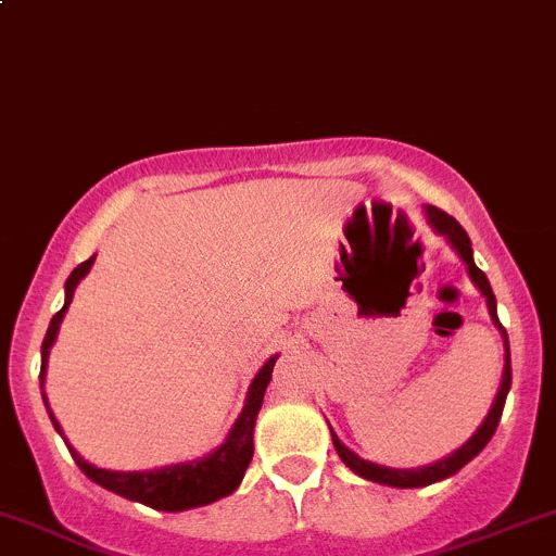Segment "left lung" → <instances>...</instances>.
<instances>
[{
  "label": "left lung",
  "instance_id": "obj_1",
  "mask_svg": "<svg viewBox=\"0 0 556 556\" xmlns=\"http://www.w3.org/2000/svg\"><path fill=\"white\" fill-rule=\"evenodd\" d=\"M425 215H428V223L433 226V231H439L441 237H446V242L457 250V255L463 257V263L468 266V277L473 279V285L481 290V295L486 299V309H490L492 323H495V328L503 333V346H506V366H503L501 390H497L495 403H492L490 414L484 417L481 428L476 430V433L470 435V439L465 441L457 452H452L450 457L439 459V463H433V465H425V468L403 470V468H384V465L368 463V459L357 457L355 452L346 450V446L339 441V435L330 430V439H333V446H336V452H339L341 463L350 465V468L355 470L357 476H363V479L377 481V484H387V486H401V490H412V486H428V484H433V481L450 479V476L457 473L463 465H468L476 454L490 444L492 435H495L497 422H501L503 406H506V395H508V390H511V352H508V333H506V328L501 325V319H497V301H495V293H492V288H490V279H486L484 271H481V268L473 263V250H470L468 233H465V228L459 226L452 215L441 212L439 206H425Z\"/></svg>",
  "mask_w": 556,
  "mask_h": 556
}]
</instances>
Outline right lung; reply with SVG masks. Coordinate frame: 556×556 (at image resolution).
<instances>
[{
    "label": "right lung",
    "mask_w": 556,
    "mask_h": 556,
    "mask_svg": "<svg viewBox=\"0 0 556 556\" xmlns=\"http://www.w3.org/2000/svg\"><path fill=\"white\" fill-rule=\"evenodd\" d=\"M93 257L83 261L80 266L70 274V279H66L64 285L66 301L64 306L53 314V319H50L48 333H45V341H42L39 387H45V366H48L50 346H53L55 336H59L61 319H64L66 309H70L77 282L91 271ZM277 357L279 355L268 357L266 366L255 374V379H252L250 384V392H247L242 414H239V419L233 422V428L228 430V439L223 441L215 452L206 454V457L193 459V463L166 465V468H155V470H104V468H97V465L86 463V459L72 450L70 444L66 446H70L72 457H75L77 468H80L88 479L97 481V484L104 486V490L115 492V495L144 503V506L159 508V511H185V508L206 506V503L220 501V497L231 495V492L239 486V481L244 479V470L252 459V430H255V417L263 406V395H266V387L271 382V371ZM42 401L45 406H48L45 390H42ZM48 414L50 419H53V428L61 433V425L55 422L50 406H48Z\"/></svg>",
    "instance_id": "obj_1"
}]
</instances>
